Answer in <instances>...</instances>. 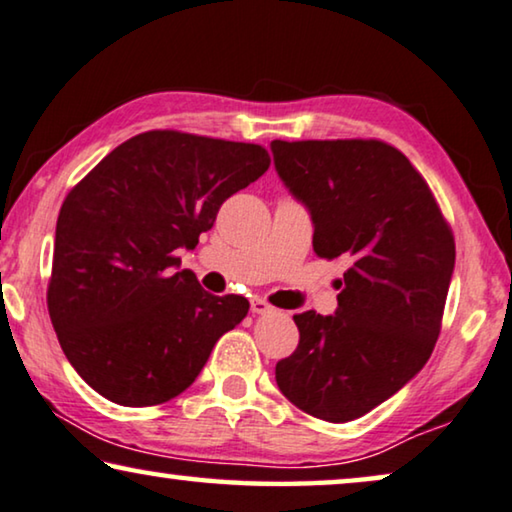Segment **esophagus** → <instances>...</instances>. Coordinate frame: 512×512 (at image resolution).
Segmentation results:
<instances>
[{
    "instance_id": "obj_1",
    "label": "esophagus",
    "mask_w": 512,
    "mask_h": 512,
    "mask_svg": "<svg viewBox=\"0 0 512 512\" xmlns=\"http://www.w3.org/2000/svg\"><path fill=\"white\" fill-rule=\"evenodd\" d=\"M251 311H254V314H258V316H261V314H272L274 309H272L265 300H261V298H254V300H251Z\"/></svg>"
}]
</instances>
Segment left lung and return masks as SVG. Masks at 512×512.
<instances>
[{
    "mask_svg": "<svg viewBox=\"0 0 512 512\" xmlns=\"http://www.w3.org/2000/svg\"><path fill=\"white\" fill-rule=\"evenodd\" d=\"M274 168L309 210L314 251L344 256L332 316H293L300 344L277 362L288 402L328 422L365 416L432 355L455 240L411 161L381 140H272Z\"/></svg>",
    "mask_w": 512,
    "mask_h": 512,
    "instance_id": "8db88e82",
    "label": "left lung"
}]
</instances>
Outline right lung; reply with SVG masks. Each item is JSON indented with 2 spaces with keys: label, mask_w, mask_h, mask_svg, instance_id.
Here are the masks:
<instances>
[{
  "label": "right lung",
  "mask_w": 512,
  "mask_h": 512,
  "mask_svg": "<svg viewBox=\"0 0 512 512\" xmlns=\"http://www.w3.org/2000/svg\"><path fill=\"white\" fill-rule=\"evenodd\" d=\"M270 166L261 145L147 131L103 157L57 217L48 311L87 385L122 406L164 404L249 311L180 270L221 203Z\"/></svg>",
  "instance_id": "1"
}]
</instances>
